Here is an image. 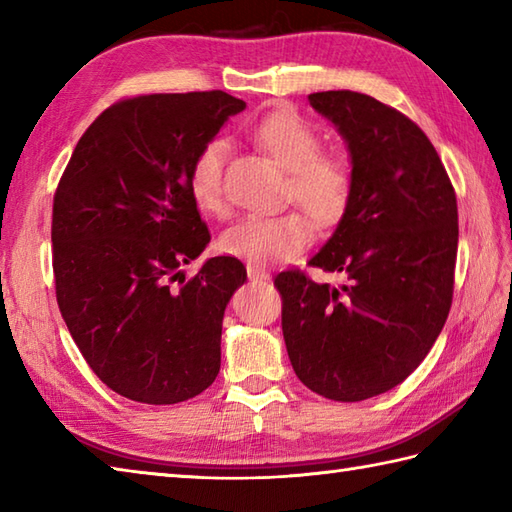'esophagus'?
<instances>
[{
  "mask_svg": "<svg viewBox=\"0 0 512 512\" xmlns=\"http://www.w3.org/2000/svg\"><path fill=\"white\" fill-rule=\"evenodd\" d=\"M246 273L250 281H266L270 277L264 268H257V266H246Z\"/></svg>",
  "mask_w": 512,
  "mask_h": 512,
  "instance_id": "obj_1",
  "label": "esophagus"
}]
</instances>
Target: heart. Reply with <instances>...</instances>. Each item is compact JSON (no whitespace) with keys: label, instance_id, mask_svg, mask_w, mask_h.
<instances>
[{"label":"heart","instance_id":"1","mask_svg":"<svg viewBox=\"0 0 512 512\" xmlns=\"http://www.w3.org/2000/svg\"><path fill=\"white\" fill-rule=\"evenodd\" d=\"M253 138L288 169L286 193L290 200H297L319 224L341 220L354 191L350 158L341 151H323L317 129L288 107L259 118ZM226 156V140L213 138L202 145L191 162L189 189L204 213L220 215L224 211ZM307 214L301 209H288L246 215L222 233V250L250 264L286 262L312 242L314 224L311 214Z\"/></svg>","mask_w":512,"mask_h":512}]
</instances>
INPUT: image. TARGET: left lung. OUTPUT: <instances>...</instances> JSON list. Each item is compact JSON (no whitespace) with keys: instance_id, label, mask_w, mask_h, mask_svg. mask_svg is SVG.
Here are the masks:
<instances>
[{"instance_id":"left-lung-1","label":"left lung","mask_w":512,"mask_h":512,"mask_svg":"<svg viewBox=\"0 0 512 512\" xmlns=\"http://www.w3.org/2000/svg\"><path fill=\"white\" fill-rule=\"evenodd\" d=\"M339 127L354 191L310 266L275 277L292 369L314 394L358 402L400 385L436 343L453 301L458 200L436 147L402 112L350 90L308 96Z\"/></svg>"}]
</instances>
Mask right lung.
Masks as SVG:
<instances>
[{"label": "right lung", "instance_id": "1", "mask_svg": "<svg viewBox=\"0 0 512 512\" xmlns=\"http://www.w3.org/2000/svg\"><path fill=\"white\" fill-rule=\"evenodd\" d=\"M244 107L222 90L116 101L85 129L54 191L61 317L92 372L129 400L176 405L220 372L224 308L246 268L213 257L184 281L180 266L211 242L191 162Z\"/></svg>", "mask_w": 512, "mask_h": 512}]
</instances>
